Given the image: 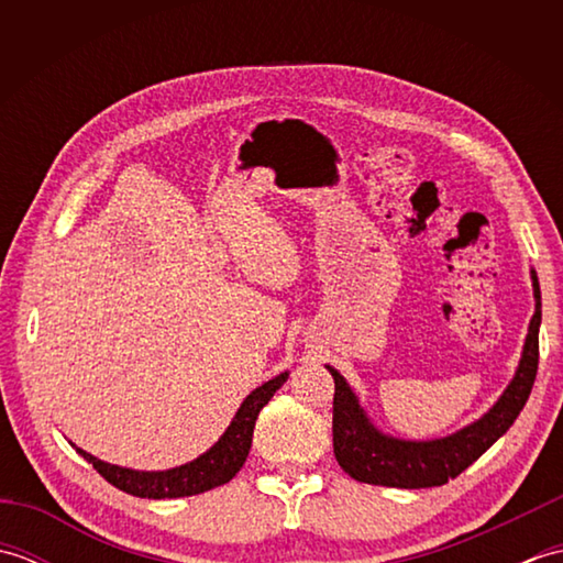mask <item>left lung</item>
Listing matches in <instances>:
<instances>
[{"mask_svg":"<svg viewBox=\"0 0 563 563\" xmlns=\"http://www.w3.org/2000/svg\"><path fill=\"white\" fill-rule=\"evenodd\" d=\"M534 314L525 336L520 363L498 401L474 423L464 426L445 438L404 440L394 438L369 421L367 411L353 387L336 367L327 365L333 377V454L341 470L355 482L391 486V488H430L442 486L474 464L494 442L506 435L528 401L537 363H540V324L542 292L534 268H530Z\"/></svg>","mask_w":563,"mask_h":563,"instance_id":"obj_1","label":"left lung"}]
</instances>
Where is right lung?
Here are the masks:
<instances>
[{
	"label": "right lung",
	"mask_w": 563,
	"mask_h": 563,
	"mask_svg": "<svg viewBox=\"0 0 563 563\" xmlns=\"http://www.w3.org/2000/svg\"><path fill=\"white\" fill-rule=\"evenodd\" d=\"M290 373H280L273 379L263 382L261 387L254 391L239 406L232 423L227 426L220 440L214 442L210 450H206L200 457L190 460L181 466H172V470H162V472H142V470H130V466H118L111 462H103L99 457H93L87 450H81L77 445V452L89 464H93L106 482L113 484L121 492L137 496V498H184V496H196V494H206L214 486H222L232 479V476L242 470L249 450H251V438H254V426L258 411L266 406L273 394L278 391L285 382H288Z\"/></svg>",
	"instance_id": "add662e5"
}]
</instances>
